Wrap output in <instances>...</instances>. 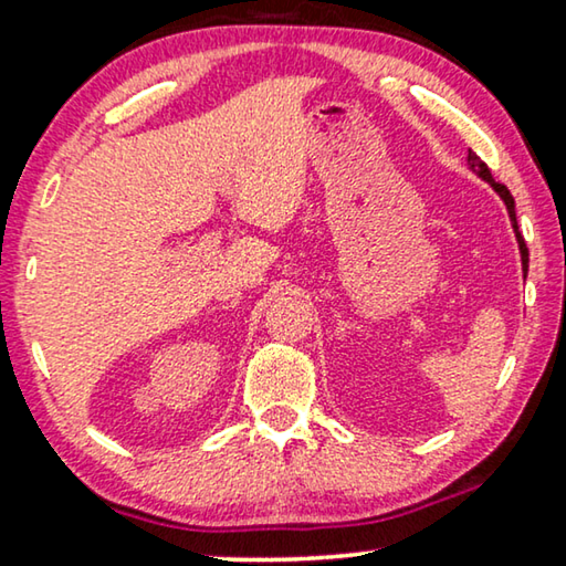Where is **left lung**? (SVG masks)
<instances>
[{"instance_id":"8db88e82","label":"left lung","mask_w":566,"mask_h":566,"mask_svg":"<svg viewBox=\"0 0 566 566\" xmlns=\"http://www.w3.org/2000/svg\"><path fill=\"white\" fill-rule=\"evenodd\" d=\"M467 165H469V169L472 171H476L479 177H482L484 181H490V185L494 187V191L496 195H500L502 199H504V205H506V212H510V219H512V227H514V234H516V242H520V252H522V266L526 270V266H530V249H526V244H524V237L520 234V227H516V212H514V197L510 195V189H506L504 185H500V181H494V177H492V171H490V167L484 165L482 159H479L472 149H469V157H467Z\"/></svg>"}]
</instances>
